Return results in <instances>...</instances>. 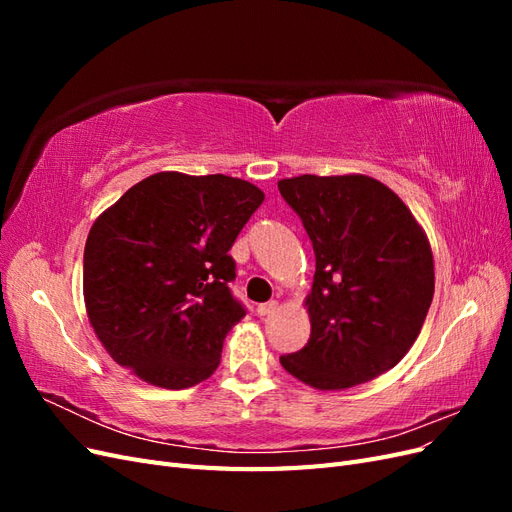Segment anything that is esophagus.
I'll return each mask as SVG.
<instances>
[{
    "mask_svg": "<svg viewBox=\"0 0 512 512\" xmlns=\"http://www.w3.org/2000/svg\"><path fill=\"white\" fill-rule=\"evenodd\" d=\"M275 309H277V301H267V303H260L256 307V314L258 316H271Z\"/></svg>",
    "mask_w": 512,
    "mask_h": 512,
    "instance_id": "esophagus-1",
    "label": "esophagus"
}]
</instances>
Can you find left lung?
Wrapping results in <instances>:
<instances>
[{
  "mask_svg": "<svg viewBox=\"0 0 512 512\" xmlns=\"http://www.w3.org/2000/svg\"><path fill=\"white\" fill-rule=\"evenodd\" d=\"M316 256L307 297L312 333L282 367L320 391L350 389L395 367L433 299L423 228L384 183L365 175H301L277 183Z\"/></svg>",
  "mask_w": 512,
  "mask_h": 512,
  "instance_id": "1",
  "label": "left lung"
}]
</instances>
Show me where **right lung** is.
Returning <instances> with one entry per match:
<instances>
[{
	"mask_svg": "<svg viewBox=\"0 0 512 512\" xmlns=\"http://www.w3.org/2000/svg\"><path fill=\"white\" fill-rule=\"evenodd\" d=\"M256 185L226 175L158 173L123 194L89 230L83 292L106 352L162 389H188L220 365L245 316L228 250L262 205Z\"/></svg>",
	"mask_w": 512,
	"mask_h": 512,
	"instance_id": "add662e5",
	"label": "right lung"
}]
</instances>
